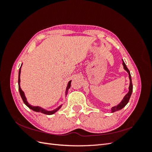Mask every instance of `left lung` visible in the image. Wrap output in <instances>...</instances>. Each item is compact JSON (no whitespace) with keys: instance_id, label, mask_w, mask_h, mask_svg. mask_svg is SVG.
Here are the masks:
<instances>
[{"instance_id":"left-lung-1","label":"left lung","mask_w":152,"mask_h":152,"mask_svg":"<svg viewBox=\"0 0 152 152\" xmlns=\"http://www.w3.org/2000/svg\"><path fill=\"white\" fill-rule=\"evenodd\" d=\"M122 60V65L124 66V70H125L129 74V79L130 80V83H129V91L128 93L125 95L124 96V98L122 99V100L120 102V103H118L117 106H114V107L111 108V112H117L118 111V110H120L121 109H122L128 103L129 101V99L131 98V96L132 94V79H131V73L129 70H128V68L126 66V65L124 63L123 59Z\"/></svg>"}]
</instances>
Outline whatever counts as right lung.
<instances>
[{"instance_id": "obj_1", "label": "right lung", "mask_w": 152, "mask_h": 152, "mask_svg": "<svg viewBox=\"0 0 152 152\" xmlns=\"http://www.w3.org/2000/svg\"><path fill=\"white\" fill-rule=\"evenodd\" d=\"M22 66V64L21 65V67L20 68V70H19V74H18V89H19V91H20V94L21 95V97L23 99V101L24 103L29 108H30L31 110H34V111L35 112H40V113H44V114H46V115H53L54 114V113H56L57 111H58V110L61 108V107H62V104L59 105V107L58 108H56V109H54L53 110H45L42 107H39V106H37V107H35V106H32L31 104H30L28 103V102H27V99L26 98V96L25 95V93L24 92L22 91L21 87H20V74H21V68ZM71 82L72 80H70L68 82V85H67V87H66V91H65V96L67 95V93H68V89H70V87L71 86Z\"/></svg>"}]
</instances>
